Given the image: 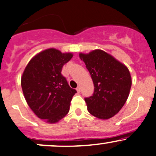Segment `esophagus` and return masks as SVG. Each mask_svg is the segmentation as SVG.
Listing matches in <instances>:
<instances>
[{"label":"esophagus","instance_id":"1","mask_svg":"<svg viewBox=\"0 0 156 156\" xmlns=\"http://www.w3.org/2000/svg\"><path fill=\"white\" fill-rule=\"evenodd\" d=\"M76 90H77V92H78V93H79V92H81V87H77V88H76Z\"/></svg>","mask_w":156,"mask_h":156}]
</instances>
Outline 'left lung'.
<instances>
[{
    "instance_id": "left-lung-1",
    "label": "left lung",
    "mask_w": 156,
    "mask_h": 156,
    "mask_svg": "<svg viewBox=\"0 0 156 156\" xmlns=\"http://www.w3.org/2000/svg\"><path fill=\"white\" fill-rule=\"evenodd\" d=\"M94 83L92 96L85 98L89 112L100 119H108L121 110L127 100L132 81L126 66L103 50L79 55Z\"/></svg>"
}]
</instances>
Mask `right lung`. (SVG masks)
Wrapping results in <instances>:
<instances>
[{
  "mask_svg": "<svg viewBox=\"0 0 156 156\" xmlns=\"http://www.w3.org/2000/svg\"><path fill=\"white\" fill-rule=\"evenodd\" d=\"M72 58L71 53L47 49L31 60L22 75V90L29 107L48 123L58 122L69 112L77 92L61 74L63 66Z\"/></svg>",
  "mask_w": 156,
  "mask_h": 156,
  "instance_id": "1",
  "label": "right lung"
}]
</instances>
